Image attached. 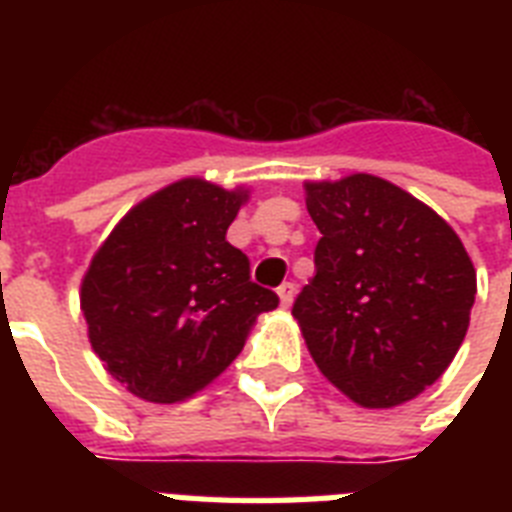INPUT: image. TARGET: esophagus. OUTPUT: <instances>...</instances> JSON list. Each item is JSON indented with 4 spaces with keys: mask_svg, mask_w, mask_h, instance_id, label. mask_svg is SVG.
Segmentation results:
<instances>
[{
    "mask_svg": "<svg viewBox=\"0 0 512 512\" xmlns=\"http://www.w3.org/2000/svg\"><path fill=\"white\" fill-rule=\"evenodd\" d=\"M295 289L297 287L292 284V281H284V284L279 287V300L284 308H287V305H292V300H295Z\"/></svg>",
    "mask_w": 512,
    "mask_h": 512,
    "instance_id": "obj_1",
    "label": "esophagus"
}]
</instances>
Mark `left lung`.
<instances>
[{"mask_svg":"<svg viewBox=\"0 0 512 512\" xmlns=\"http://www.w3.org/2000/svg\"><path fill=\"white\" fill-rule=\"evenodd\" d=\"M305 193L321 239L292 316L313 361L356 404H404L465 340L476 303L468 252L446 220L382 177L308 183Z\"/></svg>","mask_w":512,"mask_h":512,"instance_id":"obj_1","label":"left lung"}]
</instances>
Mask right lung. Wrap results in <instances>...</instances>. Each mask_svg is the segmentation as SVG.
I'll list each match as a JSON object with an SVG mask.
<instances>
[{
    "mask_svg": "<svg viewBox=\"0 0 512 512\" xmlns=\"http://www.w3.org/2000/svg\"><path fill=\"white\" fill-rule=\"evenodd\" d=\"M247 201L199 177L162 188L116 225L82 281L92 350L135 396L175 404L233 364L279 295L225 241Z\"/></svg>",
    "mask_w": 512,
    "mask_h": 512,
    "instance_id": "add662e5",
    "label": "right lung"
}]
</instances>
